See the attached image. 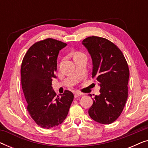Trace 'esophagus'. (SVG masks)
I'll return each instance as SVG.
<instances>
[{
  "instance_id": "1",
  "label": "esophagus",
  "mask_w": 148,
  "mask_h": 148,
  "mask_svg": "<svg viewBox=\"0 0 148 148\" xmlns=\"http://www.w3.org/2000/svg\"><path fill=\"white\" fill-rule=\"evenodd\" d=\"M82 96V93L78 92L74 93V96H75V98H78V97H79V96Z\"/></svg>"
}]
</instances>
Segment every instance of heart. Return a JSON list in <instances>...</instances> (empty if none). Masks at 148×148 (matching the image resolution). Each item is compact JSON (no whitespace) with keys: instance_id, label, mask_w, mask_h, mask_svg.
<instances>
[{"instance_id":"obj_1","label":"heart","mask_w":148,"mask_h":148,"mask_svg":"<svg viewBox=\"0 0 148 148\" xmlns=\"http://www.w3.org/2000/svg\"><path fill=\"white\" fill-rule=\"evenodd\" d=\"M79 54H81V53H77L75 55H79Z\"/></svg>"}]
</instances>
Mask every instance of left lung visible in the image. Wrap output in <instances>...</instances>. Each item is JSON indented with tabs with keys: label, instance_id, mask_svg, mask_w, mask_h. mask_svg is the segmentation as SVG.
Instances as JSON below:
<instances>
[{
	"label": "left lung",
	"instance_id": "left-lung-1",
	"mask_svg": "<svg viewBox=\"0 0 148 148\" xmlns=\"http://www.w3.org/2000/svg\"><path fill=\"white\" fill-rule=\"evenodd\" d=\"M92 59V78L100 86L88 110L93 120L108 125L123 112L128 97L129 69L121 50L104 38L90 36L82 42Z\"/></svg>",
	"mask_w": 148,
	"mask_h": 148
}]
</instances>
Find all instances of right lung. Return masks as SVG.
<instances>
[{"label": "right lung", "instance_id": "add662e5", "mask_svg": "<svg viewBox=\"0 0 148 148\" xmlns=\"http://www.w3.org/2000/svg\"><path fill=\"white\" fill-rule=\"evenodd\" d=\"M66 46L52 38L41 40L28 49L22 61L21 86L27 111L36 124L44 129L61 124L73 100L71 92L65 90L56 96L52 87L58 53Z\"/></svg>", "mask_w": 148, "mask_h": 148}]
</instances>
